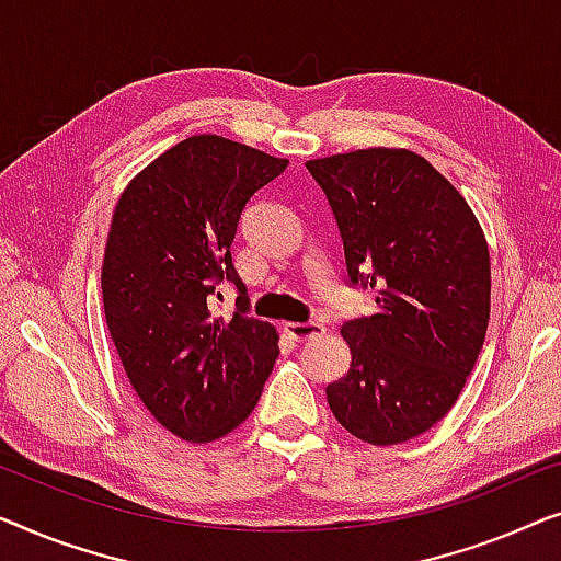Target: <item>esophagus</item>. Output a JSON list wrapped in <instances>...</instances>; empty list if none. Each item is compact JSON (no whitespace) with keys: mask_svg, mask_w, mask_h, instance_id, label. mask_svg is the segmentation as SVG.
Instances as JSON below:
<instances>
[{"mask_svg":"<svg viewBox=\"0 0 561 561\" xmlns=\"http://www.w3.org/2000/svg\"><path fill=\"white\" fill-rule=\"evenodd\" d=\"M322 330L325 328L320 322H284V333L295 341H312V337L322 335Z\"/></svg>","mask_w":561,"mask_h":561,"instance_id":"1","label":"esophagus"}]
</instances>
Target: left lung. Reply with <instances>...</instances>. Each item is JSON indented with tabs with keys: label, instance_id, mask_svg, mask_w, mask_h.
<instances>
[{
	"label": "left lung",
	"instance_id": "obj_1",
	"mask_svg": "<svg viewBox=\"0 0 561 561\" xmlns=\"http://www.w3.org/2000/svg\"><path fill=\"white\" fill-rule=\"evenodd\" d=\"M328 195L351 284L376 310L341 328L351 368L330 383L335 420L389 447L435 427L465 389L491 318V256L468 201L409 149L305 162Z\"/></svg>",
	"mask_w": 561,
	"mask_h": 561
}]
</instances>
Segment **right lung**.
Here are the masks:
<instances>
[{
  "label": "right lung",
  "instance_id": "add662e5",
  "mask_svg": "<svg viewBox=\"0 0 561 561\" xmlns=\"http://www.w3.org/2000/svg\"><path fill=\"white\" fill-rule=\"evenodd\" d=\"M287 164L195 134L137 172L116 203L101 266L108 333L141 404L185 442L239 427L279 356L277 328L247 314L231 243L243 205ZM224 278L240 289L231 321L207 307Z\"/></svg>",
  "mask_w": 561,
  "mask_h": 561
}]
</instances>
